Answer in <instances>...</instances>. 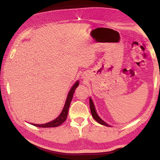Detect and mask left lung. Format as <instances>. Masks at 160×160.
Instances as JSON below:
<instances>
[{
	"mask_svg": "<svg viewBox=\"0 0 160 160\" xmlns=\"http://www.w3.org/2000/svg\"><path fill=\"white\" fill-rule=\"evenodd\" d=\"M89 105H90V109H91V112L92 116H93V118L97 121V122H98L99 123H100L101 125H105V126H109V125H108L105 122H104L99 117L98 115L97 114L95 109L94 104H93V101H92V99L91 98H89Z\"/></svg>",
	"mask_w": 160,
	"mask_h": 160,
	"instance_id": "obj_1",
	"label": "left lung"
}]
</instances>
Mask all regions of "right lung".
Listing matches in <instances>:
<instances>
[{
    "label": "right lung",
    "instance_id": "1",
    "mask_svg": "<svg viewBox=\"0 0 160 160\" xmlns=\"http://www.w3.org/2000/svg\"><path fill=\"white\" fill-rule=\"evenodd\" d=\"M78 85H79V81H77L75 83V85L72 87V88L69 92V94H68V96H67L65 104L64 105V108L62 109V112L59 117H58L57 119H55V120L52 121V122L49 123H47L45 124H38V125L32 124V125L38 128H55V127L59 126L60 125H61L62 123H63L67 118V114H68V111H69L70 103L71 102L72 97H73L74 92L76 88L78 87Z\"/></svg>",
    "mask_w": 160,
    "mask_h": 160
}]
</instances>
